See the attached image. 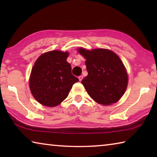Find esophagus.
<instances>
[{"label": "esophagus", "mask_w": 157, "mask_h": 157, "mask_svg": "<svg viewBox=\"0 0 157 157\" xmlns=\"http://www.w3.org/2000/svg\"><path fill=\"white\" fill-rule=\"evenodd\" d=\"M79 81H82V79H83V76H82V75H80V76H79Z\"/></svg>", "instance_id": "1"}]
</instances>
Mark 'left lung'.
<instances>
[{
	"mask_svg": "<svg viewBox=\"0 0 157 157\" xmlns=\"http://www.w3.org/2000/svg\"><path fill=\"white\" fill-rule=\"evenodd\" d=\"M86 59L88 75L82 84L93 100L110 105L121 99L126 91L128 76L120 57L111 50L103 48L78 49Z\"/></svg>",
	"mask_w": 157,
	"mask_h": 157,
	"instance_id": "obj_1",
	"label": "left lung"
}]
</instances>
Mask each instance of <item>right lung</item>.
I'll return each mask as SVG.
<instances>
[{"label": "right lung", "mask_w": 157, "mask_h": 157, "mask_svg": "<svg viewBox=\"0 0 157 157\" xmlns=\"http://www.w3.org/2000/svg\"><path fill=\"white\" fill-rule=\"evenodd\" d=\"M68 57V52L52 50L42 54L34 63L29 84L32 94L40 104L50 107L59 105L79 81L71 73Z\"/></svg>", "instance_id": "1"}]
</instances>
